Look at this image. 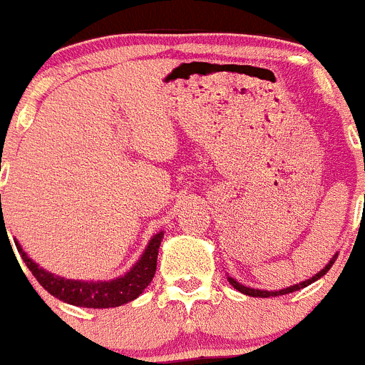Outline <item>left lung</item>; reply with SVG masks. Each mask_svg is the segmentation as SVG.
Here are the masks:
<instances>
[{"instance_id":"1","label":"left lung","mask_w":365,"mask_h":365,"mask_svg":"<svg viewBox=\"0 0 365 365\" xmlns=\"http://www.w3.org/2000/svg\"><path fill=\"white\" fill-rule=\"evenodd\" d=\"M334 259H336V256L333 257V259L329 261L327 265H325L324 270H320V272L316 274V276H312L311 279H307V282H303V283H298V285H292V287H287V289H282V291H257V289H250V287H245L241 285V283H237L235 279L228 278V282L232 283V287L234 289H237L240 292H243V294L247 296H254V298H270V296H282V294H289V292H294V291H299V289H303V287H307L311 285L312 282H316V279H320L324 274H327V270L333 267Z\"/></svg>"}]
</instances>
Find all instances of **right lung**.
<instances>
[{"instance_id":"right-lung-1","label":"right lung","mask_w":365,"mask_h":365,"mask_svg":"<svg viewBox=\"0 0 365 365\" xmlns=\"http://www.w3.org/2000/svg\"><path fill=\"white\" fill-rule=\"evenodd\" d=\"M160 241H163V232L155 235L153 240L150 241L146 252L138 259L137 265L125 276L113 279V282H76V279L60 278V276H54V274L40 269L21 250L18 243H16V247H18V252L21 254V259L25 261V265L31 270L32 276L54 298L71 303V305H78V307L108 309L124 305V303L143 294L144 289L153 279L155 270H157V256H159Z\"/></svg>"}]
</instances>
